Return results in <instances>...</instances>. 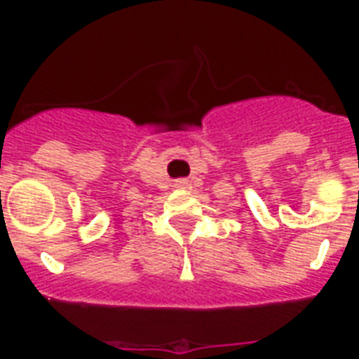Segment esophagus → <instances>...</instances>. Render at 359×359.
Wrapping results in <instances>:
<instances>
[{"instance_id":"34e87169","label":"esophagus","mask_w":359,"mask_h":359,"mask_svg":"<svg viewBox=\"0 0 359 359\" xmlns=\"http://www.w3.org/2000/svg\"><path fill=\"white\" fill-rule=\"evenodd\" d=\"M188 186V180H177V188H186Z\"/></svg>"}]
</instances>
